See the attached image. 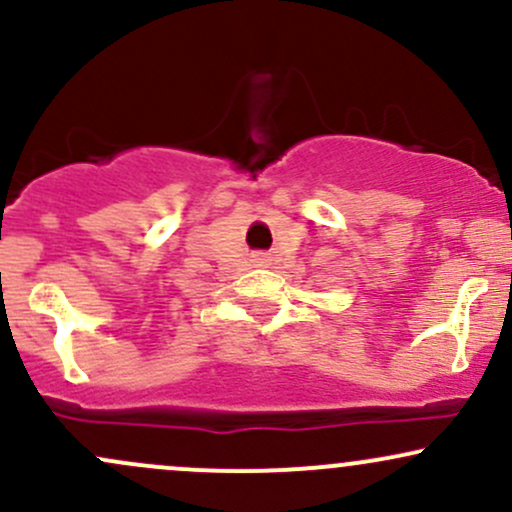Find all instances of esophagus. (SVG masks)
<instances>
[{
    "label": "esophagus",
    "mask_w": 512,
    "mask_h": 512,
    "mask_svg": "<svg viewBox=\"0 0 512 512\" xmlns=\"http://www.w3.org/2000/svg\"><path fill=\"white\" fill-rule=\"evenodd\" d=\"M252 262H255V265H267L269 257L265 255V252H255V255H252Z\"/></svg>",
    "instance_id": "34e87169"
}]
</instances>
